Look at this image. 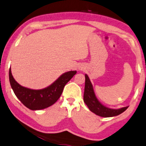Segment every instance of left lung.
Listing matches in <instances>:
<instances>
[{"mask_svg": "<svg viewBox=\"0 0 146 146\" xmlns=\"http://www.w3.org/2000/svg\"><path fill=\"white\" fill-rule=\"evenodd\" d=\"M84 102L92 112L98 116L106 117V118L118 116L124 112L129 107V106H127V107L121 108L119 109H111L101 104L95 96L92 83L87 74H85Z\"/></svg>", "mask_w": 146, "mask_h": 146, "instance_id": "8db88e82", "label": "left lung"}]
</instances>
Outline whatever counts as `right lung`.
<instances>
[{"mask_svg":"<svg viewBox=\"0 0 146 146\" xmlns=\"http://www.w3.org/2000/svg\"><path fill=\"white\" fill-rule=\"evenodd\" d=\"M76 74V71H69L61 75L48 87L35 90L24 87L14 79L9 69V82L16 97L26 107L32 110H39L49 107L60 98L66 83Z\"/></svg>","mask_w":146,"mask_h":146,"instance_id":"1","label":"right lung"}]
</instances>
